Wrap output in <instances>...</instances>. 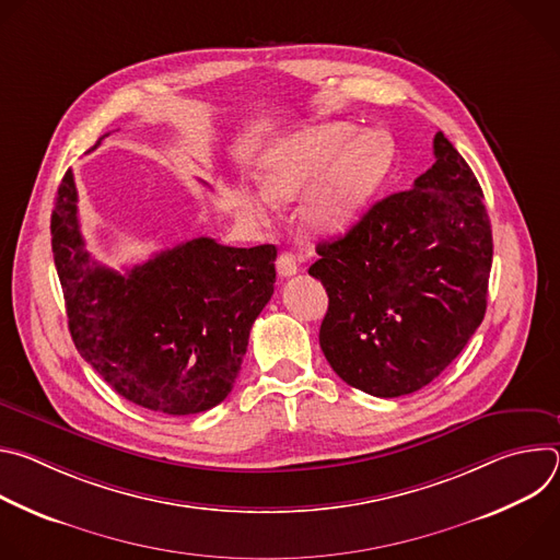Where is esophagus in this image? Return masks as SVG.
<instances>
[{
	"mask_svg": "<svg viewBox=\"0 0 560 560\" xmlns=\"http://www.w3.org/2000/svg\"><path fill=\"white\" fill-rule=\"evenodd\" d=\"M277 272L281 279H288V277H294L299 272V264H296V257L292 253H281L279 259H277Z\"/></svg>",
	"mask_w": 560,
	"mask_h": 560,
	"instance_id": "34e87169",
	"label": "esophagus"
}]
</instances>
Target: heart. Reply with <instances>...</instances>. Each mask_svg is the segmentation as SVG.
I'll return each mask as SVG.
<instances>
[{"instance_id":"1","label":"heart","mask_w":560,"mask_h":560,"mask_svg":"<svg viewBox=\"0 0 560 560\" xmlns=\"http://www.w3.org/2000/svg\"><path fill=\"white\" fill-rule=\"evenodd\" d=\"M394 141L381 130L352 124H324L275 143L257 166L266 199L288 203L312 195L303 206L305 225L322 236L346 232L381 190L394 166ZM244 210L261 217L268 203L242 195Z\"/></svg>"}]
</instances>
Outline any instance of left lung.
Instances as JSON below:
<instances>
[{
  "label": "left lung",
  "instance_id": "8db88e82",
  "mask_svg": "<svg viewBox=\"0 0 560 560\" xmlns=\"http://www.w3.org/2000/svg\"><path fill=\"white\" fill-rule=\"evenodd\" d=\"M410 190L376 201L310 275L328 292L318 343L332 370L372 396L434 381L481 326L492 270L483 190L443 132Z\"/></svg>",
  "mask_w": 560,
  "mask_h": 560
}]
</instances>
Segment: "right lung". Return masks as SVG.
I'll return each mask as SVG.
<instances>
[{"mask_svg": "<svg viewBox=\"0 0 560 560\" xmlns=\"http://www.w3.org/2000/svg\"><path fill=\"white\" fill-rule=\"evenodd\" d=\"M50 234L74 348L117 394L173 417L223 401L275 292V246L199 236L117 272L86 250L72 171L57 188Z\"/></svg>", "mask_w": 560, "mask_h": 560, "instance_id": "right-lung-1", "label": "right lung"}]
</instances>
